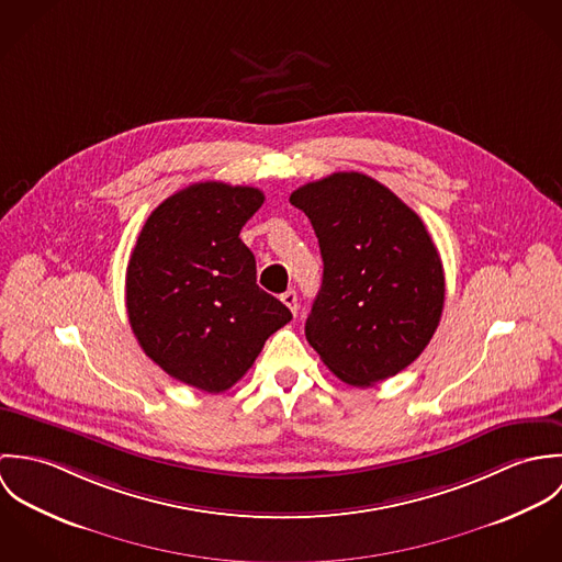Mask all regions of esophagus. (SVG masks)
<instances>
[{"label": "esophagus", "mask_w": 562, "mask_h": 562, "mask_svg": "<svg viewBox=\"0 0 562 562\" xmlns=\"http://www.w3.org/2000/svg\"><path fill=\"white\" fill-rule=\"evenodd\" d=\"M281 301H283V305H285L294 316L299 314V296H296V292H294V290L283 292V294H281Z\"/></svg>", "instance_id": "obj_1"}]
</instances>
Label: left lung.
<instances>
[{"mask_svg":"<svg viewBox=\"0 0 562 562\" xmlns=\"http://www.w3.org/2000/svg\"><path fill=\"white\" fill-rule=\"evenodd\" d=\"M321 244L322 285L307 341L344 383L370 387L411 366L435 335L446 279L422 218L363 172L292 192Z\"/></svg>","mask_w":562,"mask_h":562,"instance_id":"obj_1","label":"left lung"}]
</instances>
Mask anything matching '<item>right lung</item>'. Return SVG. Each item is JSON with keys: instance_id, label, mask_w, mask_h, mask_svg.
Masks as SVG:
<instances>
[{"instance_id": "1", "label": "right lung", "mask_w": 562, "mask_h": 562, "mask_svg": "<svg viewBox=\"0 0 562 562\" xmlns=\"http://www.w3.org/2000/svg\"><path fill=\"white\" fill-rule=\"evenodd\" d=\"M261 203L250 186L192 183L151 212L127 263L125 303L140 348L207 394L236 385L266 339L292 321L257 285L255 257L240 240Z\"/></svg>"}]
</instances>
